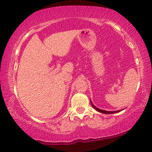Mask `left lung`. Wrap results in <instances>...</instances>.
<instances>
[{"instance_id":"8db88e82","label":"left lung","mask_w":152,"mask_h":152,"mask_svg":"<svg viewBox=\"0 0 152 152\" xmlns=\"http://www.w3.org/2000/svg\"><path fill=\"white\" fill-rule=\"evenodd\" d=\"M91 105H92L93 107H94V108L96 109L97 111H98V112L102 113H105V114H113V113H118V112H120V110H118V111H106V110H100L99 108H98V107H96V106H95L94 104L92 103L91 100Z\"/></svg>"}]
</instances>
